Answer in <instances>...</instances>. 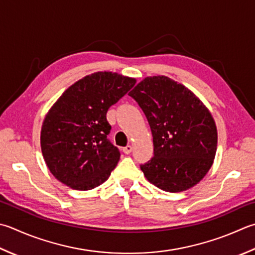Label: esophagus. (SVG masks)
Here are the masks:
<instances>
[{
  "label": "esophagus",
  "instance_id": "esophagus-1",
  "mask_svg": "<svg viewBox=\"0 0 255 255\" xmlns=\"http://www.w3.org/2000/svg\"><path fill=\"white\" fill-rule=\"evenodd\" d=\"M131 150H132V147L130 146V144H128V146H126L125 148H123V151H124V153H126V154L130 153V152H131Z\"/></svg>",
  "mask_w": 255,
  "mask_h": 255
}]
</instances>
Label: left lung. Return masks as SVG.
Here are the masks:
<instances>
[{"label":"left lung","mask_w":255,"mask_h":255,"mask_svg":"<svg viewBox=\"0 0 255 255\" xmlns=\"http://www.w3.org/2000/svg\"><path fill=\"white\" fill-rule=\"evenodd\" d=\"M147 117L153 157L140 166L149 182L167 192L196 186L211 168L218 132L212 115L182 84L146 77L129 93Z\"/></svg>","instance_id":"1"}]
</instances>
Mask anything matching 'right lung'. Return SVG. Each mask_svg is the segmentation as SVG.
<instances>
[{
  "instance_id": "right-lung-1",
  "label": "right lung",
  "mask_w": 255,
  "mask_h": 255,
  "mask_svg": "<svg viewBox=\"0 0 255 255\" xmlns=\"http://www.w3.org/2000/svg\"><path fill=\"white\" fill-rule=\"evenodd\" d=\"M136 84L112 72L87 75L68 87L45 116L41 148L49 171L75 190H91L111 176L121 158L108 140L106 114Z\"/></svg>"
}]
</instances>
